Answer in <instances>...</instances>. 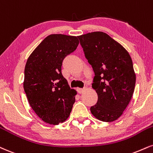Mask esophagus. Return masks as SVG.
Segmentation results:
<instances>
[{
    "label": "esophagus",
    "mask_w": 153,
    "mask_h": 153,
    "mask_svg": "<svg viewBox=\"0 0 153 153\" xmlns=\"http://www.w3.org/2000/svg\"><path fill=\"white\" fill-rule=\"evenodd\" d=\"M85 90V88H77V91H78V93H80V94L83 93Z\"/></svg>",
    "instance_id": "1"
}]
</instances>
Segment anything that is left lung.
<instances>
[{
    "mask_svg": "<svg viewBox=\"0 0 153 153\" xmlns=\"http://www.w3.org/2000/svg\"><path fill=\"white\" fill-rule=\"evenodd\" d=\"M78 38L95 73L92 88L97 94V102L91 108V113L103 122L116 120L135 90L136 75L131 57L105 33L95 31Z\"/></svg>",
    "mask_w": 153,
    "mask_h": 153,
    "instance_id": "1",
    "label": "left lung"
}]
</instances>
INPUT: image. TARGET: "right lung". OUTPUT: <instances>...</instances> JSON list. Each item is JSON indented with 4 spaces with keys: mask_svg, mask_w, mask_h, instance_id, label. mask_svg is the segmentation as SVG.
<instances>
[{
    "mask_svg": "<svg viewBox=\"0 0 153 153\" xmlns=\"http://www.w3.org/2000/svg\"><path fill=\"white\" fill-rule=\"evenodd\" d=\"M78 37L62 34L47 36L33 51L25 67L23 88L27 100L44 122L58 125L68 118L77 92L62 76L63 59L75 51Z\"/></svg>",
    "mask_w": 153,
    "mask_h": 153,
    "instance_id": "add662e5",
    "label": "right lung"
}]
</instances>
